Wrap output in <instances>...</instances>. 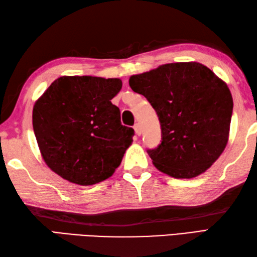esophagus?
Here are the masks:
<instances>
[{
	"label": "esophagus",
	"mask_w": 257,
	"mask_h": 257,
	"mask_svg": "<svg viewBox=\"0 0 257 257\" xmlns=\"http://www.w3.org/2000/svg\"><path fill=\"white\" fill-rule=\"evenodd\" d=\"M134 129H135L136 134H137L138 136L141 135V128H140V124H139V123H136V124L134 125Z\"/></svg>",
	"instance_id": "1"
}]
</instances>
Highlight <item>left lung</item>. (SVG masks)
<instances>
[{
    "label": "left lung",
    "mask_w": 257,
    "mask_h": 257,
    "mask_svg": "<svg viewBox=\"0 0 257 257\" xmlns=\"http://www.w3.org/2000/svg\"><path fill=\"white\" fill-rule=\"evenodd\" d=\"M129 85L159 117L161 143L147 150L158 170L190 179L217 160L227 144L233 99L210 68L195 62L166 64L132 76Z\"/></svg>",
    "instance_id": "left-lung-1"
}]
</instances>
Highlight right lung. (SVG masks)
<instances>
[{
    "label": "right lung",
    "mask_w": 257,
    "mask_h": 257,
    "mask_svg": "<svg viewBox=\"0 0 257 257\" xmlns=\"http://www.w3.org/2000/svg\"><path fill=\"white\" fill-rule=\"evenodd\" d=\"M118 78L63 76L33 108V129L43 159L52 170L80 185L112 176L133 143L135 130L120 121L111 99Z\"/></svg>",
    "instance_id": "add662e5"
}]
</instances>
